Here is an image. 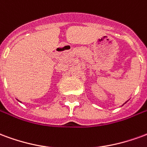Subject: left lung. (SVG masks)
<instances>
[{"label":"left lung","instance_id":"left-lung-1","mask_svg":"<svg viewBox=\"0 0 147 147\" xmlns=\"http://www.w3.org/2000/svg\"><path fill=\"white\" fill-rule=\"evenodd\" d=\"M125 103H126V102H125Z\"/></svg>","mask_w":147,"mask_h":147}]
</instances>
